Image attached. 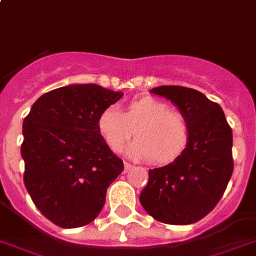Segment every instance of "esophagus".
<instances>
[{
  "label": "esophagus",
  "mask_w": 256,
  "mask_h": 256,
  "mask_svg": "<svg viewBox=\"0 0 256 256\" xmlns=\"http://www.w3.org/2000/svg\"><path fill=\"white\" fill-rule=\"evenodd\" d=\"M132 165L130 164V162H128V161H124V173H128V172L130 170V169H132Z\"/></svg>",
  "instance_id": "34e87169"
}]
</instances>
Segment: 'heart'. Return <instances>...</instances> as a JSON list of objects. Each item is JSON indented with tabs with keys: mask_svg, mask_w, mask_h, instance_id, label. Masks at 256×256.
Listing matches in <instances>:
<instances>
[{
	"mask_svg": "<svg viewBox=\"0 0 256 256\" xmlns=\"http://www.w3.org/2000/svg\"><path fill=\"white\" fill-rule=\"evenodd\" d=\"M98 128L113 152L132 136L128 154L136 158H150L154 164H168L180 158L190 140V124L184 113L173 110L154 98L132 100L121 112L108 106L100 113Z\"/></svg>",
	"mask_w": 256,
	"mask_h": 256,
	"instance_id": "b5f03b06",
	"label": "heart"
}]
</instances>
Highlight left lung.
I'll return each mask as SVG.
<instances>
[{
    "instance_id": "8db88e82",
    "label": "left lung",
    "mask_w": 256,
    "mask_h": 256,
    "mask_svg": "<svg viewBox=\"0 0 256 256\" xmlns=\"http://www.w3.org/2000/svg\"><path fill=\"white\" fill-rule=\"evenodd\" d=\"M152 94L177 105L190 124V140L173 162L150 169L142 206L154 220L188 225L207 216L224 194L233 173V132L224 112L202 92L160 86Z\"/></svg>"
}]
</instances>
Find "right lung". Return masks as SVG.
<instances>
[{
    "instance_id": "right-lung-1",
    "label": "right lung",
    "mask_w": 256,
    "mask_h": 256,
    "mask_svg": "<svg viewBox=\"0 0 256 256\" xmlns=\"http://www.w3.org/2000/svg\"><path fill=\"white\" fill-rule=\"evenodd\" d=\"M122 96L98 84L56 88L36 100L23 121L24 186L57 226L95 220L106 188L124 170L98 128L100 113Z\"/></svg>"
}]
</instances>
